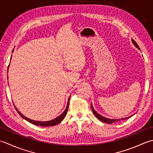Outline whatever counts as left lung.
Listing matches in <instances>:
<instances>
[{
    "instance_id": "8db88e82",
    "label": "left lung",
    "mask_w": 153,
    "mask_h": 153,
    "mask_svg": "<svg viewBox=\"0 0 153 153\" xmlns=\"http://www.w3.org/2000/svg\"><path fill=\"white\" fill-rule=\"evenodd\" d=\"M131 41H132V43H133V45H135L137 48L138 49H140L139 45H137V43L133 39H131ZM91 108H92V112L94 113V114L95 115V116L98 118V120H100L101 121H102V122L104 123H108V124H110V123H114V122H117V121H121V120H127L129 119V118H130L131 117H132L133 115H132V116H130L129 117H123V118H121V119H109V118H107V117H105L104 116H101L100 114H99L97 111H96V110L94 109V108H93V105L91 103Z\"/></svg>"
}]
</instances>
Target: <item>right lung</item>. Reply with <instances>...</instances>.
Wrapping results in <instances>:
<instances>
[{"label": "right lung", "instance_id": "obj_1", "mask_svg": "<svg viewBox=\"0 0 153 153\" xmlns=\"http://www.w3.org/2000/svg\"><path fill=\"white\" fill-rule=\"evenodd\" d=\"M14 51V49H13ZM13 51H12V52H13ZM11 58H12V56H11ZM8 68H9V66L8 67ZM70 98V97H69ZM68 104H69V98H68V102H67V107L66 108H65V111L62 113L60 116H59L58 117H57L56 118H55V119L53 120H49V121H36V120H31L30 119V118L27 117H25L24 115L22 114L20 112L18 111L17 110V108L14 107L16 108V111H18V113L20 114V116L24 118V120H26V121H28V122L32 123L33 125H36V126H43V127H48V126H56V125H57L58 123H59L61 122V121L63 120L65 116H66V114L67 113V111H68Z\"/></svg>", "mask_w": 153, "mask_h": 153}]
</instances>
